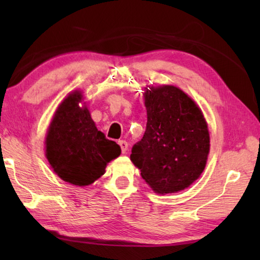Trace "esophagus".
<instances>
[{
  "mask_svg": "<svg viewBox=\"0 0 260 260\" xmlns=\"http://www.w3.org/2000/svg\"><path fill=\"white\" fill-rule=\"evenodd\" d=\"M118 144H119L120 148H121V152L126 153L127 148H128V143H127L126 141H124V140H120V141H118Z\"/></svg>",
  "mask_w": 260,
  "mask_h": 260,
  "instance_id": "1",
  "label": "esophagus"
}]
</instances>
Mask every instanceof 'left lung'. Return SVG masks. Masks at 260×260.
Wrapping results in <instances>:
<instances>
[{
  "label": "left lung",
  "instance_id": "8db88e82",
  "mask_svg": "<svg viewBox=\"0 0 260 260\" xmlns=\"http://www.w3.org/2000/svg\"><path fill=\"white\" fill-rule=\"evenodd\" d=\"M147 128L132 148L131 160L158 193L187 188L204 171L210 136L196 103L174 86L146 93Z\"/></svg>",
  "mask_w": 260,
  "mask_h": 260
}]
</instances>
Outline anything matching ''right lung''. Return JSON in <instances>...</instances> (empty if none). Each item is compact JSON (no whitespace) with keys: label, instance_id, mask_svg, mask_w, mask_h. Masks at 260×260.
<instances>
[{"label":"right lung","instance_id":"1","mask_svg":"<svg viewBox=\"0 0 260 260\" xmlns=\"http://www.w3.org/2000/svg\"><path fill=\"white\" fill-rule=\"evenodd\" d=\"M81 98L74 91L57 109L46 138V156L64 181L88 186L102 177L121 149L96 128L87 108L79 107Z\"/></svg>","mask_w":260,"mask_h":260}]
</instances>
